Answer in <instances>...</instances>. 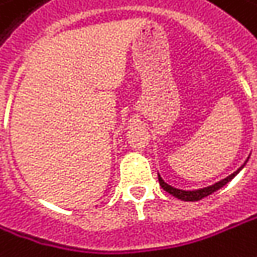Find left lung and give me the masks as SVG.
<instances>
[{"mask_svg":"<svg viewBox=\"0 0 257 257\" xmlns=\"http://www.w3.org/2000/svg\"><path fill=\"white\" fill-rule=\"evenodd\" d=\"M249 160V159H247ZM247 160L244 161V164L240 167V169H237L233 174H230V176H227L225 179H222V180H219L217 183H214V185H211V186H206V188L202 189H196V190H182V189H176L173 186H170V185H167L161 177H160L159 174V182H160V186L164 189L166 192H169L170 195H173L174 198H177V199H182V201H188V202H195V201H201L202 198H206L208 195H212L214 192H217L218 189H221L222 186H225L233 177H235L237 174L240 173V170L246 166V163H247Z\"/></svg>","mask_w":257,"mask_h":257,"instance_id":"1","label":"left lung"}]
</instances>
